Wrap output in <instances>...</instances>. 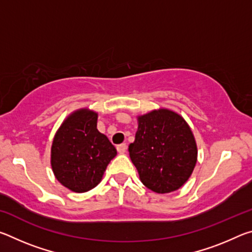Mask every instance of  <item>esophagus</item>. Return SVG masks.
Returning <instances> with one entry per match:
<instances>
[{"instance_id":"34e87169","label":"esophagus","mask_w":252,"mask_h":252,"mask_svg":"<svg viewBox=\"0 0 252 252\" xmlns=\"http://www.w3.org/2000/svg\"><path fill=\"white\" fill-rule=\"evenodd\" d=\"M117 150L119 153H121L122 155V153H125L126 151V143L119 144V146H117Z\"/></svg>"}]
</instances>
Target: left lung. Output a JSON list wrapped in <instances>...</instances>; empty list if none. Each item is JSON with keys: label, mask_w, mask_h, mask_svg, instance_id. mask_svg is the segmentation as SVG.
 <instances>
[{"label": "left lung", "mask_w": 252, "mask_h": 252, "mask_svg": "<svg viewBox=\"0 0 252 252\" xmlns=\"http://www.w3.org/2000/svg\"><path fill=\"white\" fill-rule=\"evenodd\" d=\"M138 122L129 153L140 180L157 193L178 190L197 162V144L190 126L182 117L167 109L139 117Z\"/></svg>", "instance_id": "8db88e82"}]
</instances>
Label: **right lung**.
I'll list each match as a JSON object with an SVG mask.
<instances>
[{
    "label": "right lung",
    "mask_w": 252,
    "mask_h": 252,
    "mask_svg": "<svg viewBox=\"0 0 252 252\" xmlns=\"http://www.w3.org/2000/svg\"><path fill=\"white\" fill-rule=\"evenodd\" d=\"M97 113L75 111L60 126L51 149V165L61 185L85 192L99 185L117 150L96 129Z\"/></svg>",
    "instance_id": "1"
}]
</instances>
